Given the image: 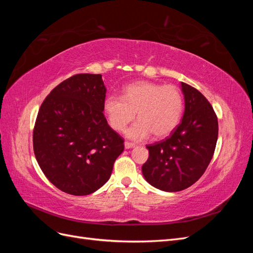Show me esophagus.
Masks as SVG:
<instances>
[{
	"mask_svg": "<svg viewBox=\"0 0 253 253\" xmlns=\"http://www.w3.org/2000/svg\"><path fill=\"white\" fill-rule=\"evenodd\" d=\"M135 143H132V142H128V141H126L125 142V147H126V149H132V148H134L135 147Z\"/></svg>",
	"mask_w": 253,
	"mask_h": 253,
	"instance_id": "esophagus-1",
	"label": "esophagus"
}]
</instances>
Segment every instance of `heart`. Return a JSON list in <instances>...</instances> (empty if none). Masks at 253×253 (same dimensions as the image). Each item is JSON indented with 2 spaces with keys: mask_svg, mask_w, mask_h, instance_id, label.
Instances as JSON below:
<instances>
[{
  "mask_svg": "<svg viewBox=\"0 0 253 253\" xmlns=\"http://www.w3.org/2000/svg\"><path fill=\"white\" fill-rule=\"evenodd\" d=\"M183 110L179 89L150 81H138L126 85L122 97L109 95L103 101V111L109 125L115 131L126 127L137 113V120L128 127L126 135L134 140H142L153 134L164 138L177 127Z\"/></svg>",
  "mask_w": 253,
  "mask_h": 253,
  "instance_id": "b5f03b06",
  "label": "heart"
}]
</instances>
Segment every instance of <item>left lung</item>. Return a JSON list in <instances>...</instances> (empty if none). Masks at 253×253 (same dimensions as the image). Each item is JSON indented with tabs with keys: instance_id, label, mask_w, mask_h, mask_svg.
<instances>
[{
	"instance_id": "8db88e82",
	"label": "left lung",
	"mask_w": 253,
	"mask_h": 253,
	"mask_svg": "<svg viewBox=\"0 0 253 253\" xmlns=\"http://www.w3.org/2000/svg\"><path fill=\"white\" fill-rule=\"evenodd\" d=\"M185 113L181 122L163 141L148 144L149 158L141 170L150 185L166 192L192 186L208 168L216 147L218 122L206 97L181 82Z\"/></svg>"
}]
</instances>
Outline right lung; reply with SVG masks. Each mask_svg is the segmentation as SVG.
Segmentation results:
<instances>
[{
  "mask_svg": "<svg viewBox=\"0 0 253 253\" xmlns=\"http://www.w3.org/2000/svg\"><path fill=\"white\" fill-rule=\"evenodd\" d=\"M101 75L78 74L61 82L38 113L33 143L47 179L72 195L94 193L109 180L124 138L103 114Z\"/></svg>",
  "mask_w": 253,
  "mask_h": 253,
  "instance_id": "right-lung-1",
  "label": "right lung"
}]
</instances>
